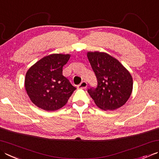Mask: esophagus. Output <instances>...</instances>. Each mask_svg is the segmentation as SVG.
<instances>
[{
  "mask_svg": "<svg viewBox=\"0 0 159 159\" xmlns=\"http://www.w3.org/2000/svg\"><path fill=\"white\" fill-rule=\"evenodd\" d=\"M87 86H88V84L85 81H82L80 83V85H78V88L80 89H85L87 88Z\"/></svg>",
  "mask_w": 159,
  "mask_h": 159,
  "instance_id": "34e87169",
  "label": "esophagus"
}]
</instances>
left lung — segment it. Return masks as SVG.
<instances>
[{
  "instance_id": "left-lung-1",
  "label": "left lung",
  "mask_w": 159,
  "mask_h": 159,
  "mask_svg": "<svg viewBox=\"0 0 159 159\" xmlns=\"http://www.w3.org/2000/svg\"><path fill=\"white\" fill-rule=\"evenodd\" d=\"M87 56L97 78V87L88 90L96 106L102 110L122 107L132 92L133 79L129 71L105 52H88Z\"/></svg>"
}]
</instances>
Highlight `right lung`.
Instances as JSON below:
<instances>
[{
	"instance_id": "1",
	"label": "right lung",
	"mask_w": 159,
	"mask_h": 159,
	"mask_svg": "<svg viewBox=\"0 0 159 159\" xmlns=\"http://www.w3.org/2000/svg\"><path fill=\"white\" fill-rule=\"evenodd\" d=\"M70 54H52L40 59L27 70L25 87L33 103L45 111L63 107L76 88L63 75Z\"/></svg>"
}]
</instances>
